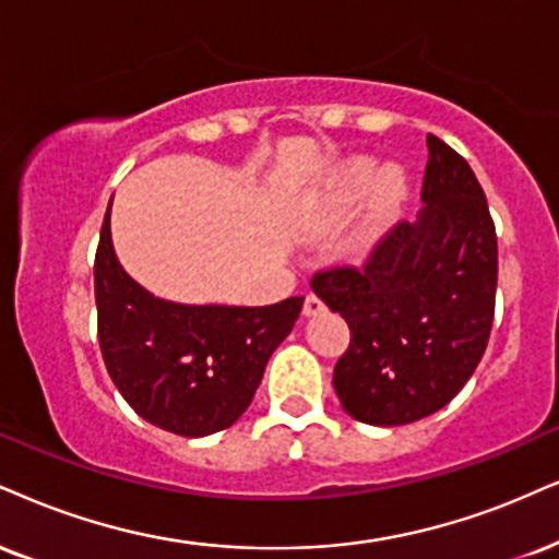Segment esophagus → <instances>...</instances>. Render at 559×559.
<instances>
[{
    "label": "esophagus",
    "instance_id": "obj_1",
    "mask_svg": "<svg viewBox=\"0 0 559 559\" xmlns=\"http://www.w3.org/2000/svg\"><path fill=\"white\" fill-rule=\"evenodd\" d=\"M321 311H326V302H323L316 293L306 295V302H302V313L316 316V313H321Z\"/></svg>",
    "mask_w": 559,
    "mask_h": 559
}]
</instances>
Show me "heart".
Returning <instances> with one entry per match:
<instances>
[{
  "label": "heart",
  "instance_id": "heart-1",
  "mask_svg": "<svg viewBox=\"0 0 559 559\" xmlns=\"http://www.w3.org/2000/svg\"><path fill=\"white\" fill-rule=\"evenodd\" d=\"M368 178H370L368 170H365V168H362V170H357L355 178H353V189H360V186L368 183ZM385 186H389V189H394L396 181H394V178H389V181H385Z\"/></svg>",
  "mask_w": 559,
  "mask_h": 559
}]
</instances>
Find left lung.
<instances>
[{"label": "left lung", "mask_w": 559, "mask_h": 559, "mask_svg": "<svg viewBox=\"0 0 559 559\" xmlns=\"http://www.w3.org/2000/svg\"><path fill=\"white\" fill-rule=\"evenodd\" d=\"M423 202L417 223H399L360 264L323 266L311 280L349 326L336 396L368 425H409L443 409L490 342L498 233L469 163L432 134Z\"/></svg>", "instance_id": "left-lung-1"}]
</instances>
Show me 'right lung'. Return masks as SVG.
<instances>
[{
	"mask_svg": "<svg viewBox=\"0 0 559 559\" xmlns=\"http://www.w3.org/2000/svg\"><path fill=\"white\" fill-rule=\"evenodd\" d=\"M111 204L95 251L98 342L108 376L136 415L202 438L225 430L257 394L266 360L293 332L302 298L272 306H178L123 272L111 246Z\"/></svg>",
	"mask_w": 559,
	"mask_h": 559,
	"instance_id": "add662e5",
	"label": "right lung"
}]
</instances>
